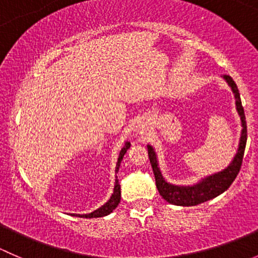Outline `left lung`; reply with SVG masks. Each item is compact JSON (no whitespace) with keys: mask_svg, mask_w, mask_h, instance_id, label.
Listing matches in <instances>:
<instances>
[{"mask_svg":"<svg viewBox=\"0 0 258 258\" xmlns=\"http://www.w3.org/2000/svg\"><path fill=\"white\" fill-rule=\"evenodd\" d=\"M223 79L230 85L231 90L235 93L236 108H237V112L240 114L242 122V132L237 153H236L235 158H233V161L227 168H225L221 172L204 178L201 182L194 184V186H176V184L166 182L165 178L162 177V173H161L160 168H158L157 157H156L155 151H153V148L151 146H147L148 158H150L153 175H155L156 178V186H157V189L161 196L166 201L170 202V204L177 205V206H196V205L202 204V202H206L209 200L215 199L218 195L223 194L232 184V182L235 181L238 172H240L242 160H243L244 155V148H246L247 142L246 117H244V111L241 103L240 92H238V88L236 86L235 81L232 80V77L228 76V75H223Z\"/></svg>","mask_w":258,"mask_h":258,"instance_id":"left-lung-1","label":"left lung"}]
</instances>
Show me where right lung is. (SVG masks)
<instances>
[{
	"label": "right lung",
	"mask_w": 258,
	"mask_h": 258,
	"mask_svg": "<svg viewBox=\"0 0 258 258\" xmlns=\"http://www.w3.org/2000/svg\"><path fill=\"white\" fill-rule=\"evenodd\" d=\"M130 146H131V144H130V142H126L123 147H122L121 152H119V156H118V161H117L116 171H118L119 165H121L122 158H123L124 153H126V151L128 150ZM119 200H121V186H119V183H118V179H116V183H114V188H113L112 196H111V199L108 200V201L106 202V204L103 205L102 207H100V209H98V210L93 211V212L88 213V215H74V216H79V217H86V218L103 217V216L110 215V213L112 212V211L116 209L117 206H118Z\"/></svg>",
	"instance_id": "add662e5"
}]
</instances>
